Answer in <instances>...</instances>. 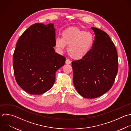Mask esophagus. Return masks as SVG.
<instances>
[{
	"instance_id": "esophagus-1",
	"label": "esophagus",
	"mask_w": 131,
	"mask_h": 131,
	"mask_svg": "<svg viewBox=\"0 0 131 131\" xmlns=\"http://www.w3.org/2000/svg\"><path fill=\"white\" fill-rule=\"evenodd\" d=\"M71 61L69 60V59H66V64H70L71 63Z\"/></svg>"
}]
</instances>
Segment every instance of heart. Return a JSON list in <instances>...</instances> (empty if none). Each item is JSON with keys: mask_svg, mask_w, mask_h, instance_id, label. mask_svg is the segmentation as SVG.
Instances as JSON below:
<instances>
[{"mask_svg": "<svg viewBox=\"0 0 131 131\" xmlns=\"http://www.w3.org/2000/svg\"><path fill=\"white\" fill-rule=\"evenodd\" d=\"M94 41L93 34L76 27H71L64 30L61 37L55 39V47L62 52L68 47L69 56L74 59L80 60L84 57L91 50Z\"/></svg>", "mask_w": 131, "mask_h": 131, "instance_id": "b5f03b06", "label": "heart"}]
</instances>
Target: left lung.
Segmentation results:
<instances>
[{
    "label": "left lung",
    "instance_id": "obj_1",
    "mask_svg": "<svg viewBox=\"0 0 131 131\" xmlns=\"http://www.w3.org/2000/svg\"><path fill=\"white\" fill-rule=\"evenodd\" d=\"M95 38L90 52L83 58L73 61V83L83 97L95 98L111 89L118 72L117 53L105 32L92 27Z\"/></svg>",
    "mask_w": 131,
    "mask_h": 131
}]
</instances>
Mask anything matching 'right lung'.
<instances>
[{"label":"right lung","instance_id":"add662e5","mask_svg":"<svg viewBox=\"0 0 131 131\" xmlns=\"http://www.w3.org/2000/svg\"><path fill=\"white\" fill-rule=\"evenodd\" d=\"M53 24L37 23L21 35L13 55V68L17 84L32 95L42 94L52 88L56 71L66 58L55 52Z\"/></svg>","mask_w":131,"mask_h":131}]
</instances>
